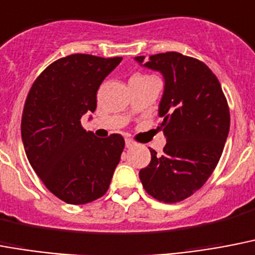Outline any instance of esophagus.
I'll return each instance as SVG.
<instances>
[{
  "label": "esophagus",
  "mask_w": 255,
  "mask_h": 255,
  "mask_svg": "<svg viewBox=\"0 0 255 255\" xmlns=\"http://www.w3.org/2000/svg\"><path fill=\"white\" fill-rule=\"evenodd\" d=\"M125 146L128 148H131V147H134V146H135V142H134L133 139H130V138H126V139H125Z\"/></svg>",
  "instance_id": "obj_1"
}]
</instances>
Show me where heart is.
Wrapping results in <instances>:
<instances>
[{
    "label": "heart",
    "mask_w": 255,
    "mask_h": 255,
    "mask_svg": "<svg viewBox=\"0 0 255 255\" xmlns=\"http://www.w3.org/2000/svg\"><path fill=\"white\" fill-rule=\"evenodd\" d=\"M134 77H147V76H142V75H137V76H134Z\"/></svg>",
    "instance_id": "obj_1"
}]
</instances>
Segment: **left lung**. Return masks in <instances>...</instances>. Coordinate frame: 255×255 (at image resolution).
<instances>
[{
	"label": "left lung",
	"mask_w": 255,
	"mask_h": 255,
	"mask_svg": "<svg viewBox=\"0 0 255 255\" xmlns=\"http://www.w3.org/2000/svg\"><path fill=\"white\" fill-rule=\"evenodd\" d=\"M143 59L135 62L164 79L159 129L167 143L162 155L150 150L151 162L139 179L154 199L178 203L200 189L217 166L229 134V107L216 75L200 60L179 52Z\"/></svg>",
	"instance_id": "left-lung-1"
}]
</instances>
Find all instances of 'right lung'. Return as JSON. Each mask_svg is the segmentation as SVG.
Segmentation results:
<instances>
[{
  "label": "right lung",
  "instance_id": "1",
  "mask_svg": "<svg viewBox=\"0 0 255 255\" xmlns=\"http://www.w3.org/2000/svg\"><path fill=\"white\" fill-rule=\"evenodd\" d=\"M122 58L73 54L54 62L34 81L24 103L21 133L27 159L60 200L87 204L109 188L125 140L97 138L81 126L95 112L97 91Z\"/></svg>",
  "mask_w": 255,
  "mask_h": 255
}]
</instances>
